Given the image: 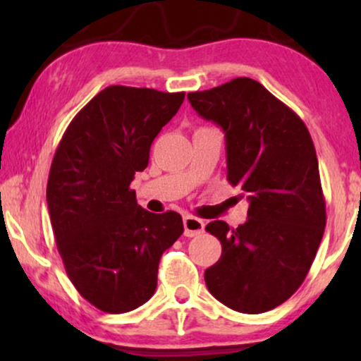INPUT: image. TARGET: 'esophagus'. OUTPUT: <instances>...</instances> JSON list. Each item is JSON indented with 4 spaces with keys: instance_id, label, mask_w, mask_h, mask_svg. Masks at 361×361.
I'll use <instances>...</instances> for the list:
<instances>
[{
    "instance_id": "1",
    "label": "esophagus",
    "mask_w": 361,
    "mask_h": 361,
    "mask_svg": "<svg viewBox=\"0 0 361 361\" xmlns=\"http://www.w3.org/2000/svg\"><path fill=\"white\" fill-rule=\"evenodd\" d=\"M205 228L204 220L197 219L194 215L184 216V235L185 236H197L200 235Z\"/></svg>"
}]
</instances>
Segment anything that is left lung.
<instances>
[{
  "mask_svg": "<svg viewBox=\"0 0 361 361\" xmlns=\"http://www.w3.org/2000/svg\"><path fill=\"white\" fill-rule=\"evenodd\" d=\"M187 98L224 130L226 179L250 202L238 228L221 220L205 226L221 243L205 284L236 312H268L304 283L324 236L327 215L312 137L304 121L253 78H233Z\"/></svg>",
  "mask_w": 361,
  "mask_h": 361,
  "instance_id": "obj_1",
  "label": "left lung"
}]
</instances>
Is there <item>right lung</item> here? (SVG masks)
Here are the masks:
<instances>
[{
    "mask_svg": "<svg viewBox=\"0 0 361 361\" xmlns=\"http://www.w3.org/2000/svg\"><path fill=\"white\" fill-rule=\"evenodd\" d=\"M184 97L106 87L77 113L54 154L47 207L59 255L82 298L103 312L147 302L162 253L184 231L177 212L151 214L130 189Z\"/></svg>",
    "mask_w": 361,
    "mask_h": 361,
    "instance_id": "right-lung-1",
    "label": "right lung"
}]
</instances>
